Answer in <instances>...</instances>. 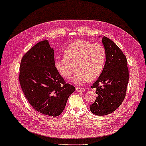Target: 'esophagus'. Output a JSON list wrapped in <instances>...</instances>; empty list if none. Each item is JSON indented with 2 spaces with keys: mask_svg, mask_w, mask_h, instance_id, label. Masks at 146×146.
<instances>
[{
  "mask_svg": "<svg viewBox=\"0 0 146 146\" xmlns=\"http://www.w3.org/2000/svg\"><path fill=\"white\" fill-rule=\"evenodd\" d=\"M76 90L78 92H82V91H85V89L83 88V87H76Z\"/></svg>",
  "mask_w": 146,
  "mask_h": 146,
  "instance_id": "1",
  "label": "esophagus"
}]
</instances>
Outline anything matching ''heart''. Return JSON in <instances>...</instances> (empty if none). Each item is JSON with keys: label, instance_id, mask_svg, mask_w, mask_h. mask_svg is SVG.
Masks as SVG:
<instances>
[{"label": "heart", "instance_id": "b5f03b06", "mask_svg": "<svg viewBox=\"0 0 146 146\" xmlns=\"http://www.w3.org/2000/svg\"><path fill=\"white\" fill-rule=\"evenodd\" d=\"M64 56L55 57L56 70L60 76L68 79L76 68L78 72L71 81L76 85H82L89 80H95L100 75L106 55L102 44H91L86 40H76L67 47Z\"/></svg>", "mask_w": 146, "mask_h": 146}]
</instances>
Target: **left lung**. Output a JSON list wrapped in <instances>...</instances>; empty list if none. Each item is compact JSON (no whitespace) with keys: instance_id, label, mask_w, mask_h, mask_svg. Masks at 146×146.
Instances as JSON below:
<instances>
[{"instance_id":"8db88e82","label":"left lung","mask_w":146,"mask_h":146,"mask_svg":"<svg viewBox=\"0 0 146 146\" xmlns=\"http://www.w3.org/2000/svg\"><path fill=\"white\" fill-rule=\"evenodd\" d=\"M106 51V64L98 80L91 88L98 96L90 105V110L96 115L111 113L122 104L129 83L127 58L121 49L108 38H102Z\"/></svg>"}]
</instances>
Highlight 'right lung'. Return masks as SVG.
Wrapping results in <instances>:
<instances>
[{
  "label": "right lung",
  "mask_w": 146,
  "mask_h": 146,
  "mask_svg": "<svg viewBox=\"0 0 146 146\" xmlns=\"http://www.w3.org/2000/svg\"><path fill=\"white\" fill-rule=\"evenodd\" d=\"M19 83L28 102L36 110L59 115L75 87L64 81L55 67L54 50L48 40L37 43L22 57Z\"/></svg>",
  "instance_id": "obj_1"
}]
</instances>
